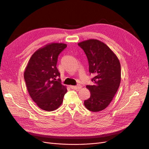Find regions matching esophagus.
Listing matches in <instances>:
<instances>
[{"instance_id": "esophagus-1", "label": "esophagus", "mask_w": 149, "mask_h": 149, "mask_svg": "<svg viewBox=\"0 0 149 149\" xmlns=\"http://www.w3.org/2000/svg\"><path fill=\"white\" fill-rule=\"evenodd\" d=\"M71 88L73 89H79L81 88V86L80 84H78L77 86H71Z\"/></svg>"}]
</instances>
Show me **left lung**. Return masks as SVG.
Wrapping results in <instances>:
<instances>
[{"instance_id": "left-lung-1", "label": "left lung", "mask_w": 149, "mask_h": 149, "mask_svg": "<svg viewBox=\"0 0 149 149\" xmlns=\"http://www.w3.org/2000/svg\"><path fill=\"white\" fill-rule=\"evenodd\" d=\"M78 45L86 55L89 72L94 76L91 79L94 84L86 86L91 96L84 101V104L92 112L101 111L109 106L119 87V60L114 52L100 40L89 39Z\"/></svg>"}]
</instances>
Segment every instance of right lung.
<instances>
[{"mask_svg": "<svg viewBox=\"0 0 149 149\" xmlns=\"http://www.w3.org/2000/svg\"><path fill=\"white\" fill-rule=\"evenodd\" d=\"M66 44L52 43L36 51L28 63L24 79L30 97L37 105L47 111L59 107L67 92L62 85L56 64L60 53Z\"/></svg>", "mask_w": 149, "mask_h": 149, "instance_id": "right-lung-1", "label": "right lung"}]
</instances>
